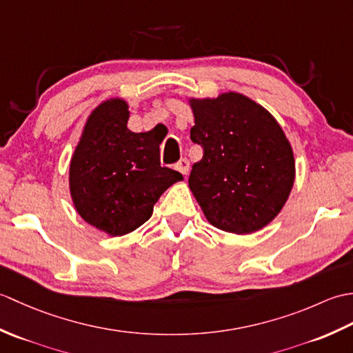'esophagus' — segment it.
<instances>
[{
	"label": "esophagus",
	"instance_id": "obj_1",
	"mask_svg": "<svg viewBox=\"0 0 353 353\" xmlns=\"http://www.w3.org/2000/svg\"><path fill=\"white\" fill-rule=\"evenodd\" d=\"M174 168L179 172H182L183 176H186V174H188V171H190V161L188 159H181L174 165Z\"/></svg>",
	"mask_w": 353,
	"mask_h": 353
}]
</instances>
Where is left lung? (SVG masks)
<instances>
[{"label":"left lung","instance_id":"obj_1","mask_svg":"<svg viewBox=\"0 0 353 353\" xmlns=\"http://www.w3.org/2000/svg\"><path fill=\"white\" fill-rule=\"evenodd\" d=\"M191 141L203 147L190 190L206 220L230 234H253L282 211L296 163L282 127L256 101L238 92L190 99Z\"/></svg>","mask_w":353,"mask_h":353}]
</instances>
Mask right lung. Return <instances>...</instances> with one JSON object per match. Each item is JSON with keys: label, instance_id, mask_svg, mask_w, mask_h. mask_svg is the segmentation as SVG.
Masks as SVG:
<instances>
[{"label": "right lung", "instance_id": "1", "mask_svg": "<svg viewBox=\"0 0 353 353\" xmlns=\"http://www.w3.org/2000/svg\"><path fill=\"white\" fill-rule=\"evenodd\" d=\"M130 112L123 99H109L88 117L70 163L74 208L91 226L110 236L130 234L153 214V206L179 171L161 167L162 139L153 130L127 129Z\"/></svg>", "mask_w": 353, "mask_h": 353}]
</instances>
